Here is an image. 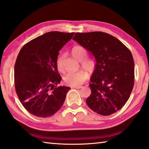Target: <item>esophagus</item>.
I'll list each match as a JSON object with an SVG mask.
<instances>
[{"label": "esophagus", "mask_w": 149, "mask_h": 149, "mask_svg": "<svg viewBox=\"0 0 149 149\" xmlns=\"http://www.w3.org/2000/svg\"><path fill=\"white\" fill-rule=\"evenodd\" d=\"M73 88H74V89H81V88H83V86H81V85H80V86H74Z\"/></svg>", "instance_id": "esophagus-1"}]
</instances>
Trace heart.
Instances as JSON below:
<instances>
[{"mask_svg":"<svg viewBox=\"0 0 149 149\" xmlns=\"http://www.w3.org/2000/svg\"><path fill=\"white\" fill-rule=\"evenodd\" d=\"M71 53L75 59L81 62V65L85 69L93 72L95 68V62L90 58L85 57L87 51L84 47L80 45H75L72 49ZM62 56L57 60V66L60 70H62ZM87 73L84 70H79L77 72H71L68 73L64 78V82L70 86H77L84 83L87 78Z\"/></svg>","mask_w":149,"mask_h":149,"instance_id":"heart-1","label":"heart"}]
</instances>
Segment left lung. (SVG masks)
Instances as JSON below:
<instances>
[{
  "instance_id": "1",
  "label": "left lung",
  "mask_w": 149,
  "mask_h": 149,
  "mask_svg": "<svg viewBox=\"0 0 149 149\" xmlns=\"http://www.w3.org/2000/svg\"><path fill=\"white\" fill-rule=\"evenodd\" d=\"M74 41L96 60L91 77V94L86 99L91 109L102 116L120 110L129 99L134 85V60L120 40L100 31L77 33Z\"/></svg>"
}]
</instances>
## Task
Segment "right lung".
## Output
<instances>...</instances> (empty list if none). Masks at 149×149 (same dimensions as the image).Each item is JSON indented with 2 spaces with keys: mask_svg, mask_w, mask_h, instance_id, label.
Listing matches in <instances>:
<instances>
[{
  "mask_svg": "<svg viewBox=\"0 0 149 149\" xmlns=\"http://www.w3.org/2000/svg\"><path fill=\"white\" fill-rule=\"evenodd\" d=\"M74 33L50 31L27 42L20 50L14 66L15 89L20 102L39 118L54 115L64 102L70 87L59 85L62 77L57 58Z\"/></svg>",
  "mask_w": 149,
  "mask_h": 149,
  "instance_id": "right-lung-1",
  "label": "right lung"
}]
</instances>
